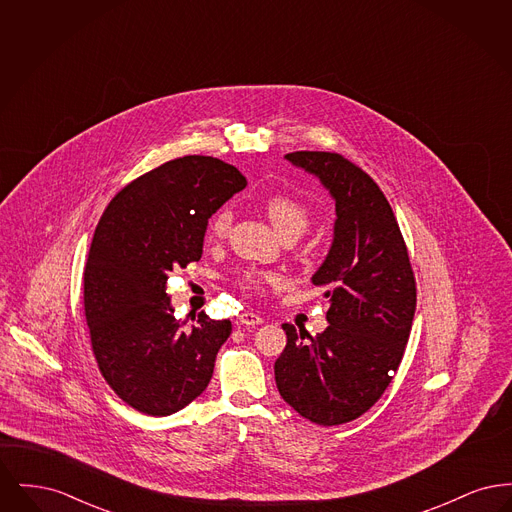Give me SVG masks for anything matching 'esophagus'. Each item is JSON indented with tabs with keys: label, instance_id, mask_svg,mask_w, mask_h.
<instances>
[{
	"label": "esophagus",
	"instance_id": "34e87169",
	"mask_svg": "<svg viewBox=\"0 0 512 512\" xmlns=\"http://www.w3.org/2000/svg\"><path fill=\"white\" fill-rule=\"evenodd\" d=\"M240 322L244 326H257V324H263V318L259 317L257 313H251V311H245L240 315Z\"/></svg>",
	"mask_w": 512,
	"mask_h": 512
}]
</instances>
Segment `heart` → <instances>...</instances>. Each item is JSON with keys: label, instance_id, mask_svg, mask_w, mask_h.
<instances>
[{"label": "heart", "instance_id": "heart-1", "mask_svg": "<svg viewBox=\"0 0 512 512\" xmlns=\"http://www.w3.org/2000/svg\"><path fill=\"white\" fill-rule=\"evenodd\" d=\"M265 209H267L268 219L280 232V236H286L290 232L301 234L309 226V220H311L307 207L290 195H270L265 203ZM230 226H232V213L228 209H220L209 224V238L211 240L226 238L230 232ZM272 280H274L272 274L263 272V270H255V268H247L238 274L240 286H244L247 290H259Z\"/></svg>", "mask_w": 512, "mask_h": 512}]
</instances>
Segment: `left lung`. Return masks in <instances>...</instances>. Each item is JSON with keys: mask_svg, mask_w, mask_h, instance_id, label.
Segmentation results:
<instances>
[{"mask_svg": "<svg viewBox=\"0 0 512 512\" xmlns=\"http://www.w3.org/2000/svg\"><path fill=\"white\" fill-rule=\"evenodd\" d=\"M286 159L317 176L338 219L313 274L330 303V326L311 338L305 328L282 324L288 343L274 378L297 413L338 426L366 413L390 386L411 334L416 282L390 203L363 169L330 151H293Z\"/></svg>", "mask_w": 512, "mask_h": 512, "instance_id": "obj_1", "label": "left lung"}]
</instances>
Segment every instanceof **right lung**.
<instances>
[{"mask_svg": "<svg viewBox=\"0 0 512 512\" xmlns=\"http://www.w3.org/2000/svg\"><path fill=\"white\" fill-rule=\"evenodd\" d=\"M245 186L236 167L186 155L132 180L99 219L84 268V313L105 382L140 413H176L209 386L232 324L201 311L197 324L182 328L167 278L201 259L211 215Z\"/></svg>", "mask_w": 512, "mask_h": 512, "instance_id": "add662e5", "label": "right lung"}]
</instances>
